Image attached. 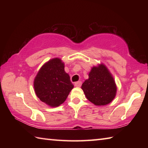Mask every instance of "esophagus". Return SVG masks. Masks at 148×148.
I'll return each mask as SVG.
<instances>
[{
    "label": "esophagus",
    "instance_id": "esophagus-1",
    "mask_svg": "<svg viewBox=\"0 0 148 148\" xmlns=\"http://www.w3.org/2000/svg\"><path fill=\"white\" fill-rule=\"evenodd\" d=\"M81 84H82V82H81V81H77V82L74 83V86L76 87H80L81 86Z\"/></svg>",
    "mask_w": 148,
    "mask_h": 148
}]
</instances>
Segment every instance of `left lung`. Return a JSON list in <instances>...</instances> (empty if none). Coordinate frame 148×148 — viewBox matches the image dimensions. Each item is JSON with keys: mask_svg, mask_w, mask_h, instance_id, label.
Returning a JSON list of instances; mask_svg holds the SVG:
<instances>
[{"mask_svg": "<svg viewBox=\"0 0 148 148\" xmlns=\"http://www.w3.org/2000/svg\"><path fill=\"white\" fill-rule=\"evenodd\" d=\"M88 76L81 86L87 99L96 106L108 104L116 93L115 82L108 69L103 64L93 67Z\"/></svg>", "mask_w": 148, "mask_h": 148, "instance_id": "1", "label": "left lung"}]
</instances>
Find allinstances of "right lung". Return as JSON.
Segmentation results:
<instances>
[{"label":"right lung","instance_id":"right-lung-1","mask_svg":"<svg viewBox=\"0 0 148 148\" xmlns=\"http://www.w3.org/2000/svg\"><path fill=\"white\" fill-rule=\"evenodd\" d=\"M34 86L37 97L51 107L64 103L74 88L70 76L64 71V64L58 58L40 68L34 79Z\"/></svg>","mask_w":148,"mask_h":148}]
</instances>
